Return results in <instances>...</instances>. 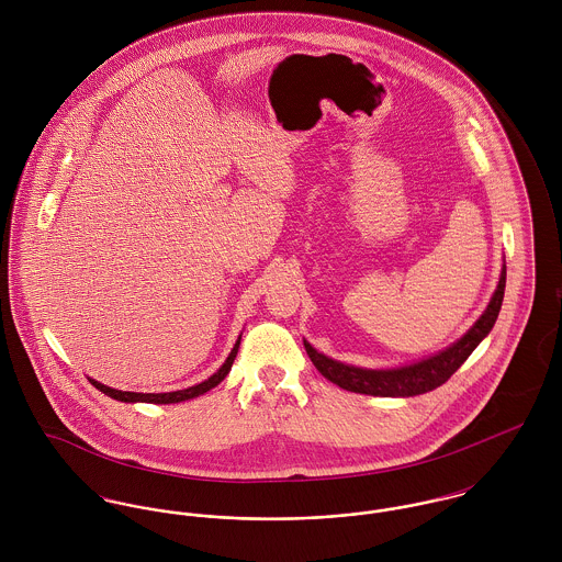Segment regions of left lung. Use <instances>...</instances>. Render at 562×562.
<instances>
[{
  "label": "left lung",
  "mask_w": 562,
  "mask_h": 562,
  "mask_svg": "<svg viewBox=\"0 0 562 562\" xmlns=\"http://www.w3.org/2000/svg\"><path fill=\"white\" fill-rule=\"evenodd\" d=\"M504 288H506V266H502L497 290L493 292L484 314L476 321V324L446 350H441L428 359H422L417 363H411V366L392 368V370H366V368L346 366L341 361H335V359L322 355L310 341H305V350L322 376L346 392L383 396V398L419 396V394L432 392L439 385H443L463 366V361L474 352V348L481 344L482 339L488 335V330L497 321V314H499V307L504 301Z\"/></svg>",
  "instance_id": "left-lung-1"
}]
</instances>
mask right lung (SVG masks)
Returning a JSON list of instances; mask_svg holds the SVG:
<instances>
[{
	"label": "right lung",
	"mask_w": 562,
	"mask_h": 562,
	"mask_svg": "<svg viewBox=\"0 0 562 562\" xmlns=\"http://www.w3.org/2000/svg\"><path fill=\"white\" fill-rule=\"evenodd\" d=\"M240 339L241 337H238V341H236L234 350L229 352L227 361L218 368V372H214L207 381H203V383H199V385H194V387H188V390L168 392V394H136V392H121V390H112V387H108V385L97 383L94 379H88V381H90L99 392H103L105 396H110V398H114V401L151 402V404H172V402L190 401V398H196V396H201V394L210 392V390H212V387H216L221 381H225V376L229 374V370H232V366H234V359H236V355H238Z\"/></svg>",
	"instance_id": "right-lung-1"
}]
</instances>
